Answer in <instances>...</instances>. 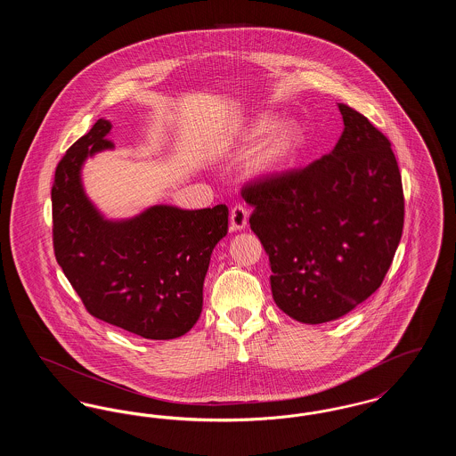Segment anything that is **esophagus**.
<instances>
[{
	"label": "esophagus",
	"mask_w": 456,
	"mask_h": 456,
	"mask_svg": "<svg viewBox=\"0 0 456 456\" xmlns=\"http://www.w3.org/2000/svg\"><path fill=\"white\" fill-rule=\"evenodd\" d=\"M248 217H249V212L246 207L242 205H236L232 210H231V229L232 231H242L248 224Z\"/></svg>",
	"instance_id": "obj_1"
}]
</instances>
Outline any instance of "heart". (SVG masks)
<instances>
[{
    "label": "heart",
    "instance_id": "obj_1",
    "mask_svg": "<svg viewBox=\"0 0 456 456\" xmlns=\"http://www.w3.org/2000/svg\"><path fill=\"white\" fill-rule=\"evenodd\" d=\"M266 134L269 136L263 140L251 160V171L258 175H273L283 171L297 157L304 143L303 131L297 125L282 123L277 126L275 116L263 114L242 131L239 152H249Z\"/></svg>",
    "mask_w": 456,
    "mask_h": 456
}]
</instances>
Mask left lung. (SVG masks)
<instances>
[{
	"instance_id": "obj_1",
	"label": "left lung",
	"mask_w": 456,
	"mask_h": 456,
	"mask_svg": "<svg viewBox=\"0 0 456 456\" xmlns=\"http://www.w3.org/2000/svg\"><path fill=\"white\" fill-rule=\"evenodd\" d=\"M338 109L346 128L331 152L242 188L272 266L273 299L309 325L338 320L374 294L403 231L390 140L355 109Z\"/></svg>"
}]
</instances>
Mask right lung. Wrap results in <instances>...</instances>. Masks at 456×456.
I'll return each mask as SVG.
<instances>
[{
    "instance_id": "1",
    "label": "right lung",
    "mask_w": 456,
    "mask_h": 456,
    "mask_svg": "<svg viewBox=\"0 0 456 456\" xmlns=\"http://www.w3.org/2000/svg\"><path fill=\"white\" fill-rule=\"evenodd\" d=\"M99 119L60 160L51 190L54 256L88 313L149 340L190 331L201 313L210 255L227 234L229 208L181 210L155 205L112 222L84 193L88 155L112 149Z\"/></svg>"
}]
</instances>
